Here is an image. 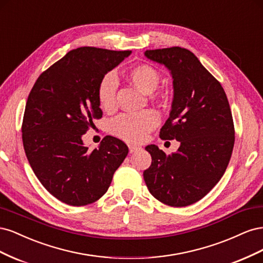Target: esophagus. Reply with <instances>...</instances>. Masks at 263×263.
<instances>
[{
    "label": "esophagus",
    "mask_w": 263,
    "mask_h": 263,
    "mask_svg": "<svg viewBox=\"0 0 263 263\" xmlns=\"http://www.w3.org/2000/svg\"><path fill=\"white\" fill-rule=\"evenodd\" d=\"M128 147H129V153H130V154L136 153V151H138V150H140V149H141V147L136 146V145H129Z\"/></svg>",
    "instance_id": "esophagus-1"
}]
</instances>
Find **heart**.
I'll use <instances>...</instances> for the list:
<instances>
[{
	"label": "heart",
	"instance_id": "heart-1",
	"mask_svg": "<svg viewBox=\"0 0 263 263\" xmlns=\"http://www.w3.org/2000/svg\"><path fill=\"white\" fill-rule=\"evenodd\" d=\"M129 82L145 93L154 92L160 83L158 70L147 63L135 66L127 72ZM117 82L113 74H105L99 82L97 95L100 107L110 112L115 107ZM158 124V115L151 109L140 110L137 113H125L114 118L110 123V133L116 137L128 142L142 141L147 134Z\"/></svg>",
	"mask_w": 263,
	"mask_h": 263
}]
</instances>
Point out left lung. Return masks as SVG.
Returning <instances> with one entry per match:
<instances>
[{
  "instance_id": "8db88e82",
  "label": "left lung",
  "mask_w": 263,
  "mask_h": 263,
  "mask_svg": "<svg viewBox=\"0 0 263 263\" xmlns=\"http://www.w3.org/2000/svg\"><path fill=\"white\" fill-rule=\"evenodd\" d=\"M145 55L171 71L172 109L159 136L181 145L169 156L147 146L151 165L144 179L158 201L183 208L200 201L225 173L235 144L232 110L222 86L193 52L171 47Z\"/></svg>"
}]
</instances>
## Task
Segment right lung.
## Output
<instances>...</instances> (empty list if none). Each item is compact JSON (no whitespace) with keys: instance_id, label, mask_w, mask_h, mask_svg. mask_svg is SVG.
Listing matches in <instances>:
<instances>
[{"instance_id":"obj_1","label":"right lung","mask_w":263,"mask_h":263,"mask_svg":"<svg viewBox=\"0 0 263 263\" xmlns=\"http://www.w3.org/2000/svg\"><path fill=\"white\" fill-rule=\"evenodd\" d=\"M132 53L80 47L38 77L22 124L28 162L48 192L62 203L83 206L106 193L128 154L121 139L106 136L89 150L82 136L102 117L101 79Z\"/></svg>"}]
</instances>
